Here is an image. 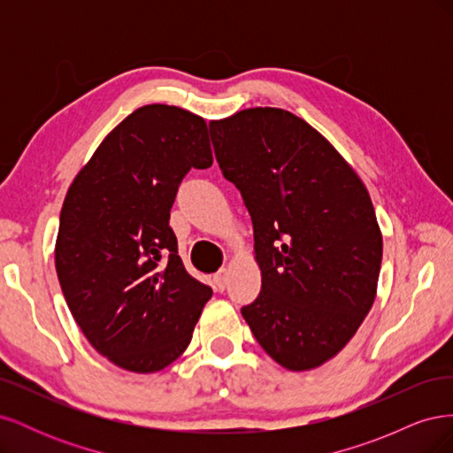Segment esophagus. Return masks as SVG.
<instances>
[{
    "label": "esophagus",
    "instance_id": "1",
    "mask_svg": "<svg viewBox=\"0 0 453 453\" xmlns=\"http://www.w3.org/2000/svg\"><path fill=\"white\" fill-rule=\"evenodd\" d=\"M213 281H215V287L219 291H223L225 287H226V283H228V270L226 268H221L219 270L215 276H213Z\"/></svg>",
    "mask_w": 453,
    "mask_h": 453
}]
</instances>
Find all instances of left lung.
<instances>
[{"mask_svg":"<svg viewBox=\"0 0 453 453\" xmlns=\"http://www.w3.org/2000/svg\"><path fill=\"white\" fill-rule=\"evenodd\" d=\"M210 132L251 215L263 276L243 319L287 370L321 366L376 298L383 245L368 190L318 130L283 109H243Z\"/></svg>","mask_w":453,"mask_h":453,"instance_id":"obj_1","label":"left lung"}]
</instances>
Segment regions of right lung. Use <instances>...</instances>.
I'll use <instances>...</instances> for the list:
<instances>
[{
  "instance_id": "1",
  "label": "right lung",
  "mask_w": 453,
  "mask_h": 453,
  "mask_svg": "<svg viewBox=\"0 0 453 453\" xmlns=\"http://www.w3.org/2000/svg\"><path fill=\"white\" fill-rule=\"evenodd\" d=\"M211 164L205 120L153 104L109 132L67 188L54 251L62 293L92 348L130 372L180 357L211 298L170 226L183 177Z\"/></svg>"
}]
</instances>
